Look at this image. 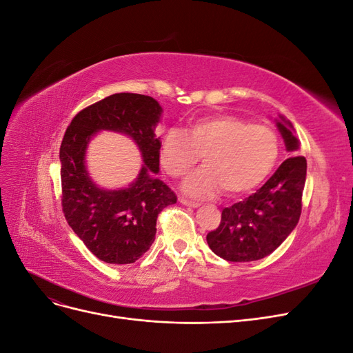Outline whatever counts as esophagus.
<instances>
[{
	"label": "esophagus",
	"mask_w": 353,
	"mask_h": 353,
	"mask_svg": "<svg viewBox=\"0 0 353 353\" xmlns=\"http://www.w3.org/2000/svg\"><path fill=\"white\" fill-rule=\"evenodd\" d=\"M179 201L183 203V205H185V206H188V208H199L200 206V203H197V201H193V200H188V199H179Z\"/></svg>",
	"instance_id": "obj_1"
}]
</instances>
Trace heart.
Masks as SVG:
<instances>
[{"instance_id":"b5f03b06","label":"heart","mask_w":353,"mask_h":353,"mask_svg":"<svg viewBox=\"0 0 353 353\" xmlns=\"http://www.w3.org/2000/svg\"><path fill=\"white\" fill-rule=\"evenodd\" d=\"M279 153V137L271 128L231 114L199 117L187 134L170 128L160 143V162L174 178L188 174L203 156L205 168L184 183L185 193L194 197L213 196L221 188L230 197L250 193L272 172Z\"/></svg>"}]
</instances>
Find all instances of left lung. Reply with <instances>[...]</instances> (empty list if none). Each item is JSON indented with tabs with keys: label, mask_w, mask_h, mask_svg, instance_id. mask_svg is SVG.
<instances>
[{
	"label": "left lung",
	"mask_w": 353,
	"mask_h": 353,
	"mask_svg": "<svg viewBox=\"0 0 353 353\" xmlns=\"http://www.w3.org/2000/svg\"><path fill=\"white\" fill-rule=\"evenodd\" d=\"M276 128L288 153L275 174L243 201L222 210L221 223L208 234V244L230 262L259 261L290 236L302 213L306 159L299 156V140L290 121L280 116Z\"/></svg>",
	"instance_id": "1"
}]
</instances>
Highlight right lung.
Masks as SVG:
<instances>
[{
    "label": "right lung",
    "mask_w": 353,
    "mask_h": 353,
    "mask_svg": "<svg viewBox=\"0 0 353 353\" xmlns=\"http://www.w3.org/2000/svg\"><path fill=\"white\" fill-rule=\"evenodd\" d=\"M162 108L148 95L119 92L94 103L73 117L60 145L61 208L69 227L92 254L114 265L134 263L150 249L156 221L176 196L159 174L160 138L154 128ZM100 130L131 136L145 165L126 189L95 186L84 166L90 137Z\"/></svg>",
    "instance_id": "add662e5"
}]
</instances>
